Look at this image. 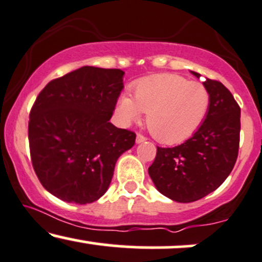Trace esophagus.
Segmentation results:
<instances>
[{
    "instance_id": "esophagus-1",
    "label": "esophagus",
    "mask_w": 262,
    "mask_h": 262,
    "mask_svg": "<svg viewBox=\"0 0 262 262\" xmlns=\"http://www.w3.org/2000/svg\"><path fill=\"white\" fill-rule=\"evenodd\" d=\"M145 140H146V138H145L144 135H141V134H138V135H137V138H135V141H137V144H141V143H144Z\"/></svg>"
}]
</instances>
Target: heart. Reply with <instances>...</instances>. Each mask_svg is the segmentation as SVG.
<instances>
[{"label":"heart","mask_w":262,"mask_h":262,"mask_svg":"<svg viewBox=\"0 0 262 262\" xmlns=\"http://www.w3.org/2000/svg\"><path fill=\"white\" fill-rule=\"evenodd\" d=\"M210 91L199 81L178 74H156L137 81L134 97L122 95L116 116L122 125L139 121L146 113L151 134L162 144H177L191 137L210 110Z\"/></svg>","instance_id":"b5f03b06"}]
</instances>
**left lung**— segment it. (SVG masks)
<instances>
[{
	"label": "left lung",
	"mask_w": 262,
	"mask_h": 262,
	"mask_svg": "<svg viewBox=\"0 0 262 262\" xmlns=\"http://www.w3.org/2000/svg\"><path fill=\"white\" fill-rule=\"evenodd\" d=\"M196 78L200 74L190 71ZM211 103L200 128L174 147H157L149 174L160 193L177 203H191L216 190L238 157L241 108L222 83L206 79Z\"/></svg>",
	"instance_id": "1"
}]
</instances>
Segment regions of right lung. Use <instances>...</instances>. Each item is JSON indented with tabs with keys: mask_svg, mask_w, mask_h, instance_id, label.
I'll list each match as a JSON object with an SVG mask.
<instances>
[{
	"mask_svg": "<svg viewBox=\"0 0 262 262\" xmlns=\"http://www.w3.org/2000/svg\"><path fill=\"white\" fill-rule=\"evenodd\" d=\"M124 72L85 66L50 81L28 127L31 162L42 187L67 203L90 204L106 193L116 162L135 144L111 119Z\"/></svg>",
	"mask_w": 262,
	"mask_h": 262,
	"instance_id": "add662e5",
	"label": "right lung"
}]
</instances>
